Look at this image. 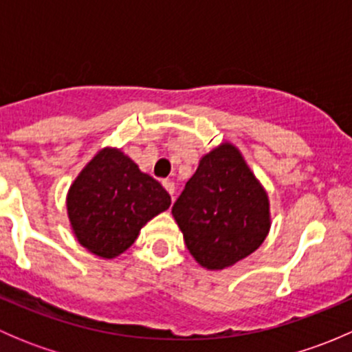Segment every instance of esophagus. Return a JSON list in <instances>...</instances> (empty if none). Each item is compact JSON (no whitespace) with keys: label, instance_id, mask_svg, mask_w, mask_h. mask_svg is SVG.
Wrapping results in <instances>:
<instances>
[{"label":"esophagus","instance_id":"1","mask_svg":"<svg viewBox=\"0 0 352 352\" xmlns=\"http://www.w3.org/2000/svg\"><path fill=\"white\" fill-rule=\"evenodd\" d=\"M162 184H163V187H165L166 192H168L170 196H172V199H173V192H175V186H173L172 180H163Z\"/></svg>","mask_w":352,"mask_h":352}]
</instances>
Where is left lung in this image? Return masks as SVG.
<instances>
[{
	"label": "left lung",
	"instance_id": "8db88e82",
	"mask_svg": "<svg viewBox=\"0 0 352 352\" xmlns=\"http://www.w3.org/2000/svg\"><path fill=\"white\" fill-rule=\"evenodd\" d=\"M172 214L187 250L208 271H223L248 257L272 225L267 190L230 141L199 160Z\"/></svg>",
	"mask_w": 352,
	"mask_h": 352
}]
</instances>
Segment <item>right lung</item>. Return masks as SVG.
<instances>
[{
  "mask_svg": "<svg viewBox=\"0 0 352 352\" xmlns=\"http://www.w3.org/2000/svg\"><path fill=\"white\" fill-rule=\"evenodd\" d=\"M168 208V192L113 146L98 150L66 194L74 239L102 258L124 254L141 228Z\"/></svg>",
  "mask_w": 352,
  "mask_h": 352,
  "instance_id": "add662e5",
  "label": "right lung"
}]
</instances>
